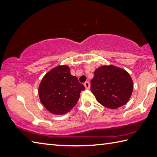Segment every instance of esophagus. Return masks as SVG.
I'll return each instance as SVG.
<instances>
[{"mask_svg": "<svg viewBox=\"0 0 157 157\" xmlns=\"http://www.w3.org/2000/svg\"><path fill=\"white\" fill-rule=\"evenodd\" d=\"M84 86H85V88H86V89H89L90 88V83L88 82H85L84 84Z\"/></svg>", "mask_w": 157, "mask_h": 157, "instance_id": "1", "label": "esophagus"}]
</instances>
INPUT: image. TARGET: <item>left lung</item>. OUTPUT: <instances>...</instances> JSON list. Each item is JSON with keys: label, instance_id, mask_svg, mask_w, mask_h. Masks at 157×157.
Wrapping results in <instances>:
<instances>
[{"label": "left lung", "instance_id": "left-lung-1", "mask_svg": "<svg viewBox=\"0 0 157 157\" xmlns=\"http://www.w3.org/2000/svg\"><path fill=\"white\" fill-rule=\"evenodd\" d=\"M133 81L128 71L114 65H102L94 71L91 92L97 101L111 109L125 105L132 94Z\"/></svg>", "mask_w": 157, "mask_h": 157}]
</instances>
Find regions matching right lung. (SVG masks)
Masks as SVG:
<instances>
[{
    "instance_id": "add662e5",
    "label": "right lung",
    "mask_w": 157,
    "mask_h": 157,
    "mask_svg": "<svg viewBox=\"0 0 157 157\" xmlns=\"http://www.w3.org/2000/svg\"><path fill=\"white\" fill-rule=\"evenodd\" d=\"M84 90L78 79L71 75L68 66L59 65L43 77L38 94L41 103L50 113L64 115L74 107Z\"/></svg>"
}]
</instances>
